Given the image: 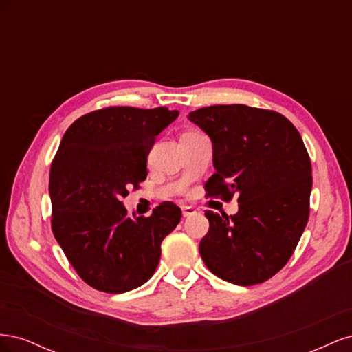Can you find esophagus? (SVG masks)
Listing matches in <instances>:
<instances>
[{
  "label": "esophagus",
  "instance_id": "obj_1",
  "mask_svg": "<svg viewBox=\"0 0 352 352\" xmlns=\"http://www.w3.org/2000/svg\"><path fill=\"white\" fill-rule=\"evenodd\" d=\"M197 212V210L190 206H182V216L184 217H189V216H194Z\"/></svg>",
  "mask_w": 352,
  "mask_h": 352
}]
</instances>
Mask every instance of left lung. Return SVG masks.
I'll return each instance as SVG.
<instances>
[{"label": "left lung", "instance_id": "obj_1", "mask_svg": "<svg viewBox=\"0 0 352 352\" xmlns=\"http://www.w3.org/2000/svg\"><path fill=\"white\" fill-rule=\"evenodd\" d=\"M188 119L212 144L207 194L239 202L233 216L206 211L202 260L235 285L270 279L291 258L310 214L311 163L300 132L285 116L243 104L211 105Z\"/></svg>", "mask_w": 352, "mask_h": 352}]
</instances>
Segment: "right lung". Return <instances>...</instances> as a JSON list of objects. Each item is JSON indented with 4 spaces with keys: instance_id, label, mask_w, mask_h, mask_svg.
<instances>
[{
    "instance_id": "add662e5",
    "label": "right lung",
    "mask_w": 352,
    "mask_h": 352,
    "mask_svg": "<svg viewBox=\"0 0 352 352\" xmlns=\"http://www.w3.org/2000/svg\"><path fill=\"white\" fill-rule=\"evenodd\" d=\"M177 110L109 107L66 131L50 173L52 233L80 278L95 289L123 294L154 274L162 242L182 217L164 201L148 217L127 214L122 199L146 179L155 136Z\"/></svg>"
}]
</instances>
